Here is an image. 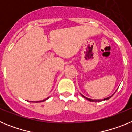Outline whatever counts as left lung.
<instances>
[{"mask_svg": "<svg viewBox=\"0 0 132 132\" xmlns=\"http://www.w3.org/2000/svg\"><path fill=\"white\" fill-rule=\"evenodd\" d=\"M80 94H81V96H82V97L85 98H86V99H87V100H88V101H90V102H101V101H106V100H108V99H109V98H111L112 96L113 95H114V94H112V96H109V97H108V98H106L102 99V100H95V99H94H94H90V98H88L86 97V96H84V95H82V94H81V93H80Z\"/></svg>", "mask_w": 132, "mask_h": 132, "instance_id": "8db88e82", "label": "left lung"}]
</instances>
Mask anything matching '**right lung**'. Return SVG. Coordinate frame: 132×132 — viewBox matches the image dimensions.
<instances>
[{
    "label": "right lung",
    "instance_id": "1",
    "mask_svg": "<svg viewBox=\"0 0 132 132\" xmlns=\"http://www.w3.org/2000/svg\"><path fill=\"white\" fill-rule=\"evenodd\" d=\"M49 98H50V97L47 98H46V99H45V100H43V101H32V102H44V101H46V100H47V99H48Z\"/></svg>",
    "mask_w": 132,
    "mask_h": 132
}]
</instances>
